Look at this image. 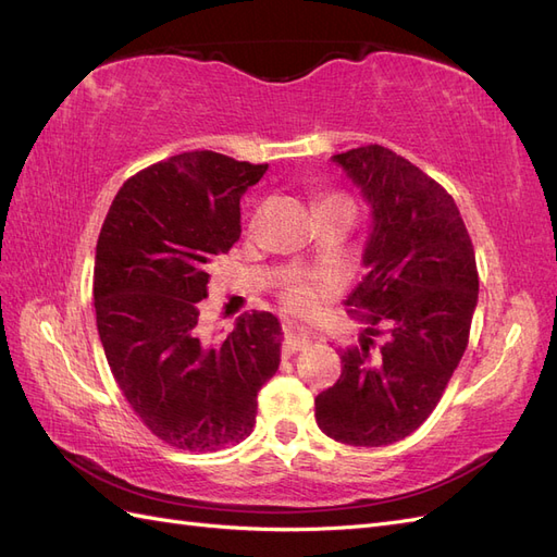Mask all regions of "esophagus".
Instances as JSON below:
<instances>
[{"label":"esophagus","mask_w":557,"mask_h":557,"mask_svg":"<svg viewBox=\"0 0 557 557\" xmlns=\"http://www.w3.org/2000/svg\"><path fill=\"white\" fill-rule=\"evenodd\" d=\"M305 346H309V334L290 327L288 334H285V342H283V356H293V352L301 350Z\"/></svg>","instance_id":"34e87169"}]
</instances>
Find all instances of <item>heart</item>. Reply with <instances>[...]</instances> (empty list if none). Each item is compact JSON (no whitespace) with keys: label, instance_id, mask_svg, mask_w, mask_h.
I'll return each mask as SVG.
<instances>
[{"label":"heart","instance_id":"b5f03b06","mask_svg":"<svg viewBox=\"0 0 557 557\" xmlns=\"http://www.w3.org/2000/svg\"><path fill=\"white\" fill-rule=\"evenodd\" d=\"M327 201H348V199L339 195H327L320 199V205H327ZM307 278H311V274L299 272V269H288V272L283 274V297L288 299L290 305H301V301H307L309 297Z\"/></svg>","mask_w":557,"mask_h":557}]
</instances>
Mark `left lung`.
Wrapping results in <instances>:
<instances>
[{"label":"left lung","instance_id":"1","mask_svg":"<svg viewBox=\"0 0 557 557\" xmlns=\"http://www.w3.org/2000/svg\"><path fill=\"white\" fill-rule=\"evenodd\" d=\"M372 209L367 274L346 299L367 325L342 350V376L315 397V423L334 442L387 446L440 404L469 342L479 301L474 246L453 197L379 144L332 156ZM384 346L371 352L372 335Z\"/></svg>","mask_w":557,"mask_h":557}]
</instances>
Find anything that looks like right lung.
I'll return each mask as SVG.
<instances>
[{"instance_id":"right-lung-1","label":"right lung","mask_w":557,"mask_h":557,"mask_svg":"<svg viewBox=\"0 0 557 557\" xmlns=\"http://www.w3.org/2000/svg\"><path fill=\"white\" fill-rule=\"evenodd\" d=\"M267 164L190 150L134 174L97 239L95 313L111 374L164 444L211 453L252 432L260 387L281 362V323L252 311L221 342L205 336L218 256L242 237V195Z\"/></svg>"}]
</instances>
